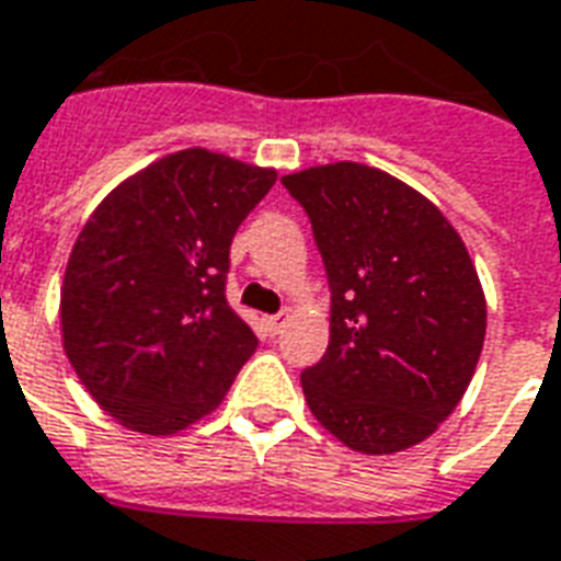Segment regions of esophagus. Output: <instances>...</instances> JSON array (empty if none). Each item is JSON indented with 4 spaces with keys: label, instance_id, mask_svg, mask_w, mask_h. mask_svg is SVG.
Segmentation results:
<instances>
[{
    "label": "esophagus",
    "instance_id": "obj_1",
    "mask_svg": "<svg viewBox=\"0 0 561 561\" xmlns=\"http://www.w3.org/2000/svg\"><path fill=\"white\" fill-rule=\"evenodd\" d=\"M285 320H288V314H285V311H279V314H271V318H264V323H267V329H271V335H279L282 327H285Z\"/></svg>",
    "mask_w": 561,
    "mask_h": 561
}]
</instances>
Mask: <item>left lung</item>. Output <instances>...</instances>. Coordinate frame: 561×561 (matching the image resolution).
Wrapping results in <instances>:
<instances>
[{
  "label": "left lung",
  "mask_w": 561,
  "mask_h": 561,
  "mask_svg": "<svg viewBox=\"0 0 561 561\" xmlns=\"http://www.w3.org/2000/svg\"><path fill=\"white\" fill-rule=\"evenodd\" d=\"M309 214L329 282V347L302 391L329 433L382 456L459 405L485 341L465 243L426 196L356 161L282 179Z\"/></svg>",
  "instance_id": "obj_1"
}]
</instances>
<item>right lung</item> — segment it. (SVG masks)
Wrapping results in <instances>:
<instances>
[{"label": "right lung", "mask_w": 561, "mask_h": 561, "mask_svg": "<svg viewBox=\"0 0 561 561\" xmlns=\"http://www.w3.org/2000/svg\"><path fill=\"white\" fill-rule=\"evenodd\" d=\"M276 170L185 149L114 187L64 273V350L96 403L170 435L220 405L259 337L226 302L229 247Z\"/></svg>", "instance_id": "1"}]
</instances>
